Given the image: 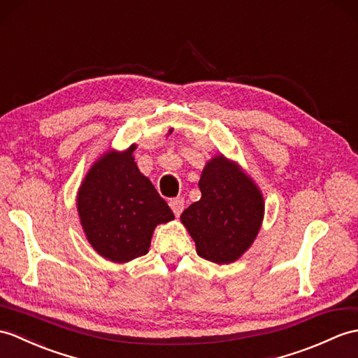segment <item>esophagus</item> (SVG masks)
<instances>
[{
	"mask_svg": "<svg viewBox=\"0 0 358 358\" xmlns=\"http://www.w3.org/2000/svg\"><path fill=\"white\" fill-rule=\"evenodd\" d=\"M169 206H171L173 215H176V217H180V213L182 212V209H185V199H182V198H172L169 201Z\"/></svg>",
	"mask_w": 358,
	"mask_h": 358,
	"instance_id": "34e87169",
	"label": "esophagus"
}]
</instances>
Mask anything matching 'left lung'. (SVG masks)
Listing matches in <instances>:
<instances>
[{
  "instance_id": "8db88e82",
  "label": "left lung",
  "mask_w": 358,
  "mask_h": 358,
  "mask_svg": "<svg viewBox=\"0 0 358 358\" xmlns=\"http://www.w3.org/2000/svg\"><path fill=\"white\" fill-rule=\"evenodd\" d=\"M198 187L199 201L180 217L198 256L220 265L238 261L262 226L265 201L259 186L243 166L217 154L206 163Z\"/></svg>"
}]
</instances>
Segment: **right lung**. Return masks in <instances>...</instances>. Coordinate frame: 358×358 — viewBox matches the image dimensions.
<instances>
[{
    "label": "right lung",
    "mask_w": 358,
    "mask_h": 358,
    "mask_svg": "<svg viewBox=\"0 0 358 358\" xmlns=\"http://www.w3.org/2000/svg\"><path fill=\"white\" fill-rule=\"evenodd\" d=\"M136 149V143L123 151L108 149L91 164L76 195L90 245L115 264L146 255L155 227L176 218L151 180L140 172L132 155Z\"/></svg>",
    "instance_id": "obj_1"
}]
</instances>
